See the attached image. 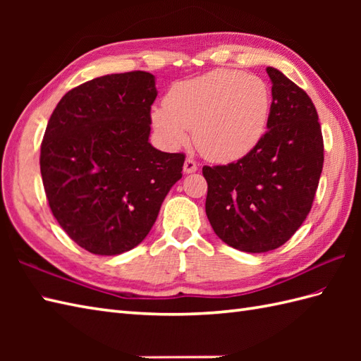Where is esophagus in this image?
I'll return each instance as SVG.
<instances>
[{"label":"esophagus","instance_id":"esophagus-1","mask_svg":"<svg viewBox=\"0 0 361 361\" xmlns=\"http://www.w3.org/2000/svg\"><path fill=\"white\" fill-rule=\"evenodd\" d=\"M197 169H198V166L195 161L192 158H186L185 166H183V171H185V173H194Z\"/></svg>","mask_w":361,"mask_h":361}]
</instances>
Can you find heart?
Masks as SVG:
<instances>
[{
	"mask_svg": "<svg viewBox=\"0 0 361 361\" xmlns=\"http://www.w3.org/2000/svg\"><path fill=\"white\" fill-rule=\"evenodd\" d=\"M270 116V91L252 74L216 70L200 78L176 83L164 106L152 111V124L167 147L189 140L216 163H231L256 147Z\"/></svg>",
	"mask_w": 361,
	"mask_h": 361,
	"instance_id": "obj_1",
	"label": "heart"
}]
</instances>
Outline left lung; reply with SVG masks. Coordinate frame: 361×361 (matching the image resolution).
<instances>
[{
  "label": "left lung",
  "mask_w": 361,
  "mask_h": 361,
  "mask_svg": "<svg viewBox=\"0 0 361 361\" xmlns=\"http://www.w3.org/2000/svg\"><path fill=\"white\" fill-rule=\"evenodd\" d=\"M271 106L267 132L247 157L204 166L206 216L221 240L245 252L279 248L312 209L324 144L312 99L268 66Z\"/></svg>",
  "instance_id": "8db88e82"
}]
</instances>
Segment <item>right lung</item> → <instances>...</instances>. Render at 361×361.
Here are the masks:
<instances>
[{
    "mask_svg": "<svg viewBox=\"0 0 361 361\" xmlns=\"http://www.w3.org/2000/svg\"><path fill=\"white\" fill-rule=\"evenodd\" d=\"M155 75L109 74L73 88L52 111L40 171L52 216L93 255L116 256L149 234L183 173V153L153 147Z\"/></svg>",
    "mask_w": 361,
    "mask_h": 361,
    "instance_id": "right-lung-1",
    "label": "right lung"
}]
</instances>
